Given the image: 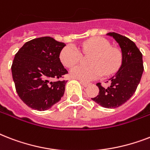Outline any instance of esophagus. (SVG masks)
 Returning <instances> with one entry per match:
<instances>
[{"label": "esophagus", "mask_w": 150, "mask_h": 150, "mask_svg": "<svg viewBox=\"0 0 150 150\" xmlns=\"http://www.w3.org/2000/svg\"><path fill=\"white\" fill-rule=\"evenodd\" d=\"M80 83L82 85V86L84 87H87L89 86V82H83V81H80Z\"/></svg>", "instance_id": "1"}]
</instances>
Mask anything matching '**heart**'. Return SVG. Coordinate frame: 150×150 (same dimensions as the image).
Returning a JSON list of instances; mask_svg holds the SVG:
<instances>
[{
  "label": "heart",
  "instance_id": "1",
  "mask_svg": "<svg viewBox=\"0 0 150 150\" xmlns=\"http://www.w3.org/2000/svg\"><path fill=\"white\" fill-rule=\"evenodd\" d=\"M84 54H93L90 68L77 66L71 69V76L76 79L89 82L103 75H110L118 70L122 62V54L118 48L113 47L111 43L103 37H93L81 45ZM81 58V52L75 46L68 45L60 53V60L64 66L72 68Z\"/></svg>",
  "mask_w": 150,
  "mask_h": 150
}]
</instances>
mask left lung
<instances>
[{
  "label": "left lung",
  "instance_id": "1",
  "mask_svg": "<svg viewBox=\"0 0 150 150\" xmlns=\"http://www.w3.org/2000/svg\"><path fill=\"white\" fill-rule=\"evenodd\" d=\"M118 43L122 54V62L117 73L107 82V88L97 83L100 92L96 97L92 98L94 102L105 108H117L124 104L135 93L139 84L144 71L142 54L135 43L126 36L116 33H109Z\"/></svg>",
  "mask_w": 150,
  "mask_h": 150
}]
</instances>
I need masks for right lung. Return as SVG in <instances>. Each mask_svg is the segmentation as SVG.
Wrapping results in <instances>:
<instances>
[{"mask_svg": "<svg viewBox=\"0 0 150 150\" xmlns=\"http://www.w3.org/2000/svg\"><path fill=\"white\" fill-rule=\"evenodd\" d=\"M66 44L50 36L28 41L15 54L11 65L18 95L33 109H50L63 96L67 81H55L68 71L60 60Z\"/></svg>", "mask_w": 150, "mask_h": 150, "instance_id": "right-lung-1", "label": "right lung"}]
</instances>
